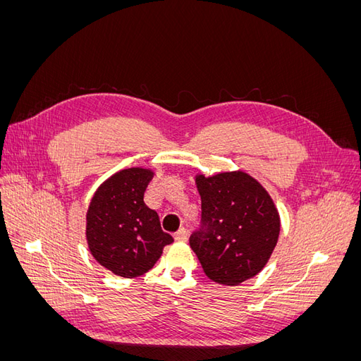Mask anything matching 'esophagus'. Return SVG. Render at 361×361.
<instances>
[{
  "instance_id": "1",
  "label": "esophagus",
  "mask_w": 361,
  "mask_h": 361,
  "mask_svg": "<svg viewBox=\"0 0 361 361\" xmlns=\"http://www.w3.org/2000/svg\"><path fill=\"white\" fill-rule=\"evenodd\" d=\"M187 238H188V232H187V228H179V231L174 233V239H176V241H179V243H183V241H187Z\"/></svg>"
}]
</instances>
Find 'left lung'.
Instances as JSON below:
<instances>
[{
  "label": "left lung",
  "instance_id": "8db88e82",
  "mask_svg": "<svg viewBox=\"0 0 361 361\" xmlns=\"http://www.w3.org/2000/svg\"><path fill=\"white\" fill-rule=\"evenodd\" d=\"M202 197L199 231L190 236L204 274L224 286L255 277L280 233V216L267 190L244 171L195 178Z\"/></svg>",
  "mask_w": 361,
  "mask_h": 361
}]
</instances>
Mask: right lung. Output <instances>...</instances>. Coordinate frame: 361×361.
<instances>
[{
  "mask_svg": "<svg viewBox=\"0 0 361 361\" xmlns=\"http://www.w3.org/2000/svg\"><path fill=\"white\" fill-rule=\"evenodd\" d=\"M154 173L125 169L96 190L87 211L85 236L92 256L113 274L143 276L173 243L162 232L157 211L146 206L145 191Z\"/></svg>",
  "mask_w": 361,
  "mask_h": 361,
  "instance_id": "1",
  "label": "right lung"
}]
</instances>
